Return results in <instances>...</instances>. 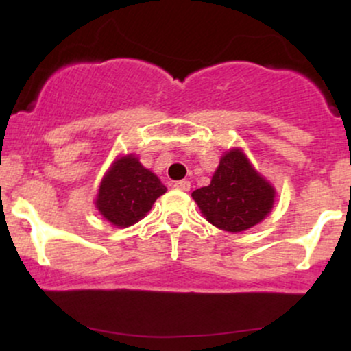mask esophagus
I'll return each mask as SVG.
<instances>
[{
    "label": "esophagus",
    "mask_w": 351,
    "mask_h": 351,
    "mask_svg": "<svg viewBox=\"0 0 351 351\" xmlns=\"http://www.w3.org/2000/svg\"><path fill=\"white\" fill-rule=\"evenodd\" d=\"M176 189H181V191H188L189 188H191V183L186 180H180V181H175V184H173Z\"/></svg>",
    "instance_id": "esophagus-1"
}]
</instances>
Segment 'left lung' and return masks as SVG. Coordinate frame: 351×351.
<instances>
[{
    "instance_id": "1",
    "label": "left lung",
    "mask_w": 351,
    "mask_h": 351,
    "mask_svg": "<svg viewBox=\"0 0 351 351\" xmlns=\"http://www.w3.org/2000/svg\"><path fill=\"white\" fill-rule=\"evenodd\" d=\"M191 196L213 226L241 232L271 213L276 189L254 170L243 150L234 148L221 156L209 186L196 189Z\"/></svg>"
}]
</instances>
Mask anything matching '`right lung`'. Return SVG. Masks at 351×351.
I'll return each mask as SVG.
<instances>
[{
	"mask_svg": "<svg viewBox=\"0 0 351 351\" xmlns=\"http://www.w3.org/2000/svg\"><path fill=\"white\" fill-rule=\"evenodd\" d=\"M165 191L167 188L158 176L147 170L136 156H120L100 183L95 206L108 223L128 228L147 216Z\"/></svg>",
	"mask_w": 351,
	"mask_h": 351,
	"instance_id": "obj_1",
	"label": "right lung"
}]
</instances>
